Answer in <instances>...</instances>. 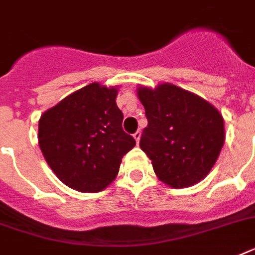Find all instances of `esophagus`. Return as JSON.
<instances>
[{
	"label": "esophagus",
	"mask_w": 255,
	"mask_h": 255,
	"mask_svg": "<svg viewBox=\"0 0 255 255\" xmlns=\"http://www.w3.org/2000/svg\"><path fill=\"white\" fill-rule=\"evenodd\" d=\"M140 136H141V132H140V131H136L135 133H133V137H135L136 143H139V141H140Z\"/></svg>",
	"instance_id": "1"
}]
</instances>
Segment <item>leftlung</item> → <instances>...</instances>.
Wrapping results in <instances>:
<instances>
[{
	"label": "left lung",
	"mask_w": 255,
	"mask_h": 255,
	"mask_svg": "<svg viewBox=\"0 0 255 255\" xmlns=\"http://www.w3.org/2000/svg\"><path fill=\"white\" fill-rule=\"evenodd\" d=\"M148 126L140 148L156 176L172 188L201 181L213 168L225 141L224 119L210 103L174 85L137 88Z\"/></svg>",
	"instance_id": "8db88e82"
}]
</instances>
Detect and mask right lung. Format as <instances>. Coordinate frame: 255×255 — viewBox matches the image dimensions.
<instances>
[{
	"mask_svg": "<svg viewBox=\"0 0 255 255\" xmlns=\"http://www.w3.org/2000/svg\"><path fill=\"white\" fill-rule=\"evenodd\" d=\"M116 95V88L91 83L39 119V148L57 177L71 189L103 190L115 180L123 156L136 145L123 131Z\"/></svg>",
	"mask_w": 255,
	"mask_h": 255,
	"instance_id": "obj_1",
	"label": "right lung"
}]
</instances>
